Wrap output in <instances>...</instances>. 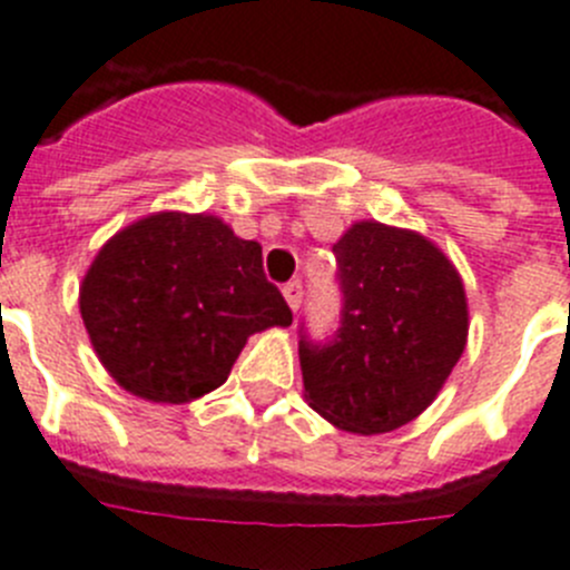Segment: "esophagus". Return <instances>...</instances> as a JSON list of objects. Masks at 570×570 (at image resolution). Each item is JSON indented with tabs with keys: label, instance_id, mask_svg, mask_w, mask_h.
I'll return each instance as SVG.
<instances>
[{
	"label": "esophagus",
	"instance_id": "obj_1",
	"mask_svg": "<svg viewBox=\"0 0 570 570\" xmlns=\"http://www.w3.org/2000/svg\"><path fill=\"white\" fill-rule=\"evenodd\" d=\"M284 297H286V304H289L292 312L301 309V301H304V286L297 284V281H289V284L284 286Z\"/></svg>",
	"mask_w": 570,
	"mask_h": 570
}]
</instances>
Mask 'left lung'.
I'll return each mask as SVG.
<instances>
[{
    "mask_svg": "<svg viewBox=\"0 0 570 570\" xmlns=\"http://www.w3.org/2000/svg\"><path fill=\"white\" fill-rule=\"evenodd\" d=\"M343 289L341 330L301 341L304 397L355 434H386L432 406L469 341L458 266L414 229L357 222L332 247Z\"/></svg>",
    "mask_w": 570,
    "mask_h": 570,
    "instance_id": "left-lung-1",
    "label": "left lung"
}]
</instances>
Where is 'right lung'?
Instances as JSON below:
<instances>
[{
  "instance_id": "add662e5",
  "label": "right lung",
  "mask_w": 570,
  "mask_h": 570,
  "mask_svg": "<svg viewBox=\"0 0 570 570\" xmlns=\"http://www.w3.org/2000/svg\"><path fill=\"white\" fill-rule=\"evenodd\" d=\"M101 366L150 403H189L229 377L249 335L289 326L258 240L218 215L164 209L112 235L79 286Z\"/></svg>"
}]
</instances>
